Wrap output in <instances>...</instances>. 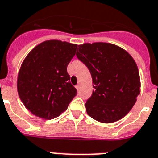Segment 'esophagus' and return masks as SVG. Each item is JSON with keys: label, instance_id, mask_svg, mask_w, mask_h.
<instances>
[{"label": "esophagus", "instance_id": "esophagus-1", "mask_svg": "<svg viewBox=\"0 0 158 158\" xmlns=\"http://www.w3.org/2000/svg\"><path fill=\"white\" fill-rule=\"evenodd\" d=\"M75 87H76L77 91H79V88H80V86H79V85H77Z\"/></svg>", "mask_w": 158, "mask_h": 158}]
</instances>
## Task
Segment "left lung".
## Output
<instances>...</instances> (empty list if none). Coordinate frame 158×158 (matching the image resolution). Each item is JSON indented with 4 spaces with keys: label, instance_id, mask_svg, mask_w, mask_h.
Here are the masks:
<instances>
[{
    "label": "left lung",
    "instance_id": "left-lung-1",
    "mask_svg": "<svg viewBox=\"0 0 158 158\" xmlns=\"http://www.w3.org/2000/svg\"><path fill=\"white\" fill-rule=\"evenodd\" d=\"M77 58L88 68L93 92L85 104L87 114L101 123L126 116L140 94V75L134 59L120 46L106 42L79 45Z\"/></svg>",
    "mask_w": 158,
    "mask_h": 158
}]
</instances>
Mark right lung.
Segmentation results:
<instances>
[{
  "mask_svg": "<svg viewBox=\"0 0 158 158\" xmlns=\"http://www.w3.org/2000/svg\"><path fill=\"white\" fill-rule=\"evenodd\" d=\"M77 45L48 40L35 46L24 59L18 75V92L34 116L51 120L65 112L76 95L67 65Z\"/></svg>",
  "mask_w": 158,
  "mask_h": 158,
  "instance_id": "1",
  "label": "right lung"
}]
</instances>
